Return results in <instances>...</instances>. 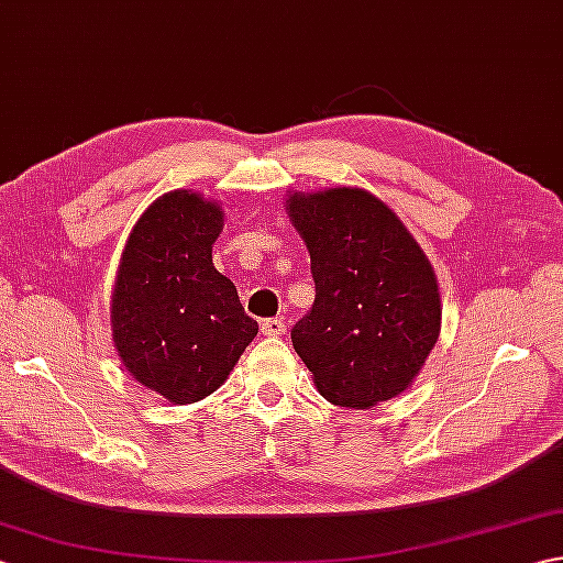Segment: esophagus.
I'll return each mask as SVG.
<instances>
[{
  "label": "esophagus",
  "mask_w": 563,
  "mask_h": 563,
  "mask_svg": "<svg viewBox=\"0 0 563 563\" xmlns=\"http://www.w3.org/2000/svg\"><path fill=\"white\" fill-rule=\"evenodd\" d=\"M261 331L266 333V336H280V333H285V321L280 317L263 319L261 321Z\"/></svg>",
  "instance_id": "34e87169"
}]
</instances>
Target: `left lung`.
Here are the masks:
<instances>
[{"label":"left lung","instance_id":"8db88e82","mask_svg":"<svg viewBox=\"0 0 563 563\" xmlns=\"http://www.w3.org/2000/svg\"><path fill=\"white\" fill-rule=\"evenodd\" d=\"M312 258L317 297L292 345L336 406L367 409L421 373L440 333L430 261L385 202L363 188L288 198Z\"/></svg>","mask_w":563,"mask_h":563}]
</instances>
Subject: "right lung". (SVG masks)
<instances>
[{"instance_id": "obj_1", "label": "right lung", "mask_w": 563, "mask_h": 563, "mask_svg": "<svg viewBox=\"0 0 563 563\" xmlns=\"http://www.w3.org/2000/svg\"><path fill=\"white\" fill-rule=\"evenodd\" d=\"M222 208L174 190L142 212L113 290V341L140 385L174 404L208 397L258 333L212 266Z\"/></svg>"}]
</instances>
